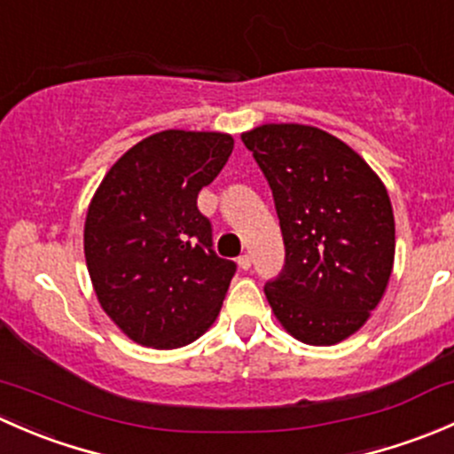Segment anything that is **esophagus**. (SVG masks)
Segmentation results:
<instances>
[{"mask_svg": "<svg viewBox=\"0 0 454 454\" xmlns=\"http://www.w3.org/2000/svg\"><path fill=\"white\" fill-rule=\"evenodd\" d=\"M237 265H239V270H250L253 259H250V254H241L239 259H237Z\"/></svg>", "mask_w": 454, "mask_h": 454, "instance_id": "esophagus-1", "label": "esophagus"}]
</instances>
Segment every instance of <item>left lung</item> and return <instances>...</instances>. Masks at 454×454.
I'll return each mask as SVG.
<instances>
[{
  "mask_svg": "<svg viewBox=\"0 0 454 454\" xmlns=\"http://www.w3.org/2000/svg\"><path fill=\"white\" fill-rule=\"evenodd\" d=\"M272 189L286 268L265 286L272 314L305 345L354 336L387 292L395 219L387 186L347 142L312 125L241 134Z\"/></svg>",
  "mask_w": 454,
  "mask_h": 454,
  "instance_id": "8db88e82",
  "label": "left lung"
}]
</instances>
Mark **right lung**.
<instances>
[{
    "instance_id": "right-lung-1",
    "label": "right lung",
    "mask_w": 454,
    "mask_h": 454,
    "mask_svg": "<svg viewBox=\"0 0 454 454\" xmlns=\"http://www.w3.org/2000/svg\"><path fill=\"white\" fill-rule=\"evenodd\" d=\"M235 138L167 129L114 162L85 215V263L103 312L142 347L191 345L219 316L235 263L213 253L198 193Z\"/></svg>"
}]
</instances>
